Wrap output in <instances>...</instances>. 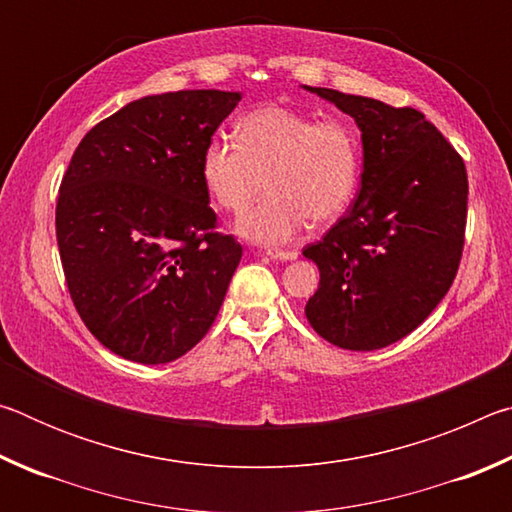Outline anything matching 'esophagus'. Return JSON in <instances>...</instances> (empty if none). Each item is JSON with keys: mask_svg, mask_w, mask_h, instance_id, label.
<instances>
[{"mask_svg": "<svg viewBox=\"0 0 512 512\" xmlns=\"http://www.w3.org/2000/svg\"><path fill=\"white\" fill-rule=\"evenodd\" d=\"M266 255L275 259V262H293L298 257V253H293V250H266Z\"/></svg>", "mask_w": 512, "mask_h": 512, "instance_id": "obj_1", "label": "esophagus"}]
</instances>
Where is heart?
<instances>
[{
    "label": "heart",
    "mask_w": 512,
    "mask_h": 512,
    "mask_svg": "<svg viewBox=\"0 0 512 512\" xmlns=\"http://www.w3.org/2000/svg\"><path fill=\"white\" fill-rule=\"evenodd\" d=\"M237 140L214 135L201 153V180L212 201L241 214L262 192L268 196L239 221L255 244L280 246L309 221L329 223L359 192L363 151L348 121L323 119L284 106H262L237 121Z\"/></svg>",
    "instance_id": "obj_1"
}]
</instances>
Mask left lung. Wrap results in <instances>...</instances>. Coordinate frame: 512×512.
Listing matches in <instances>:
<instances>
[{
  "instance_id": "1",
  "label": "left lung",
  "mask_w": 512,
  "mask_h": 512,
  "mask_svg": "<svg viewBox=\"0 0 512 512\" xmlns=\"http://www.w3.org/2000/svg\"><path fill=\"white\" fill-rule=\"evenodd\" d=\"M361 131V189L350 212L302 255L320 271L309 325L343 350L370 352L411 334L461 264L467 173L436 126L413 108L309 88Z\"/></svg>"
}]
</instances>
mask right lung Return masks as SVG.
<instances>
[{
  "label": "right lung",
  "instance_id": "1",
  "mask_svg": "<svg viewBox=\"0 0 512 512\" xmlns=\"http://www.w3.org/2000/svg\"><path fill=\"white\" fill-rule=\"evenodd\" d=\"M241 92L126 103L83 137L60 185L56 239L74 307L101 345L158 366L210 332L241 246L219 235L201 153Z\"/></svg>",
  "mask_w": 512,
  "mask_h": 512
}]
</instances>
